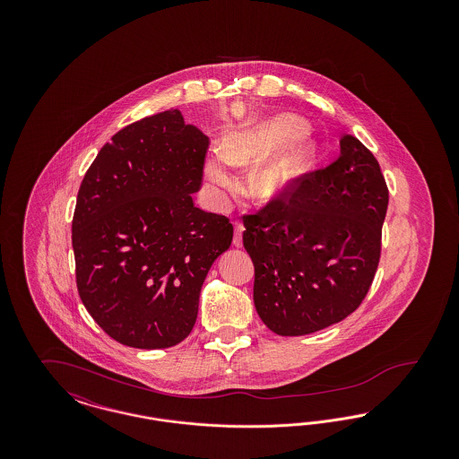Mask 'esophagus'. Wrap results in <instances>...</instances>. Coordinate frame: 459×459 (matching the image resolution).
I'll use <instances>...</instances> for the list:
<instances>
[{"instance_id": "obj_1", "label": "esophagus", "mask_w": 459, "mask_h": 459, "mask_svg": "<svg viewBox=\"0 0 459 459\" xmlns=\"http://www.w3.org/2000/svg\"><path fill=\"white\" fill-rule=\"evenodd\" d=\"M242 232H244V223L242 221H234V246L240 247L242 246Z\"/></svg>"}]
</instances>
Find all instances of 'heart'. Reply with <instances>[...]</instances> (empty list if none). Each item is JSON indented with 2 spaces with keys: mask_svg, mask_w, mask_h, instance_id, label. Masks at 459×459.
I'll use <instances>...</instances> for the list:
<instances>
[{
  "mask_svg": "<svg viewBox=\"0 0 459 459\" xmlns=\"http://www.w3.org/2000/svg\"><path fill=\"white\" fill-rule=\"evenodd\" d=\"M305 132V122L292 115H279L236 132L225 141L221 150L208 156L204 177L217 197L223 199L239 184L232 165L249 161L281 146L253 174V187L260 196L279 195L305 174L316 156V143Z\"/></svg>",
  "mask_w": 459,
  "mask_h": 459,
  "instance_id": "b5f03b06",
  "label": "heart"
}]
</instances>
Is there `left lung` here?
<instances>
[{"instance_id": "left-lung-1", "label": "left lung", "mask_w": 459, "mask_h": 459, "mask_svg": "<svg viewBox=\"0 0 459 459\" xmlns=\"http://www.w3.org/2000/svg\"><path fill=\"white\" fill-rule=\"evenodd\" d=\"M387 204L377 158L344 134L335 161L244 215L263 324L279 335H306L350 316L370 290Z\"/></svg>"}]
</instances>
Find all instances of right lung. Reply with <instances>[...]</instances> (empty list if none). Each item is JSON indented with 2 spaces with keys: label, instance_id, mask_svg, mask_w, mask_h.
Masks as SVG:
<instances>
[{
  "label": "right lung",
  "instance_id": "1",
  "mask_svg": "<svg viewBox=\"0 0 459 459\" xmlns=\"http://www.w3.org/2000/svg\"><path fill=\"white\" fill-rule=\"evenodd\" d=\"M208 144L167 109L117 132L84 175L72 220L77 289L94 322L124 346L182 342L203 282L232 242L229 219L193 201Z\"/></svg>",
  "mask_w": 459,
  "mask_h": 459
}]
</instances>
